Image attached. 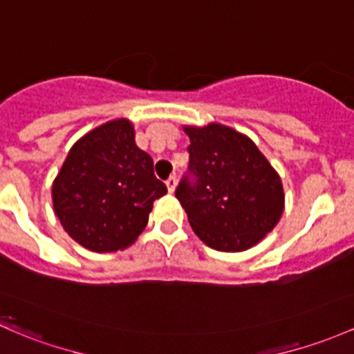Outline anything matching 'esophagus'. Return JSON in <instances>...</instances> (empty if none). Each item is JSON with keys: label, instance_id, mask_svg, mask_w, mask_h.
Returning <instances> with one entry per match:
<instances>
[{"label": "esophagus", "instance_id": "34e87169", "mask_svg": "<svg viewBox=\"0 0 354 354\" xmlns=\"http://www.w3.org/2000/svg\"><path fill=\"white\" fill-rule=\"evenodd\" d=\"M176 185H178L176 176H169V178H167V181H166L167 192H169V193H174V189H176Z\"/></svg>", "mask_w": 354, "mask_h": 354}]
</instances>
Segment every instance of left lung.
I'll list each match as a JSON object with an SVG mask.
<instances>
[{
    "instance_id": "left-lung-1",
    "label": "left lung",
    "mask_w": 354,
    "mask_h": 354,
    "mask_svg": "<svg viewBox=\"0 0 354 354\" xmlns=\"http://www.w3.org/2000/svg\"><path fill=\"white\" fill-rule=\"evenodd\" d=\"M189 137V169L176 198L193 232L222 252L251 249L280 222L285 193L280 174L258 146L227 125H183Z\"/></svg>"
}]
</instances>
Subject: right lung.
Returning <instances> with one entry per match:
<instances>
[{
	"instance_id": "obj_1",
	"label": "right lung",
	"mask_w": 354,
	"mask_h": 354,
	"mask_svg": "<svg viewBox=\"0 0 354 354\" xmlns=\"http://www.w3.org/2000/svg\"><path fill=\"white\" fill-rule=\"evenodd\" d=\"M166 192L152 158L137 147L132 122L115 118L74 142L52 183V205L77 244L113 252L136 243Z\"/></svg>"
}]
</instances>
